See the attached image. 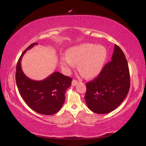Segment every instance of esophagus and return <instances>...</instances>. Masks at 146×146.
<instances>
[{"label": "esophagus", "mask_w": 146, "mask_h": 146, "mask_svg": "<svg viewBox=\"0 0 146 146\" xmlns=\"http://www.w3.org/2000/svg\"><path fill=\"white\" fill-rule=\"evenodd\" d=\"M72 84L73 86L76 85V84H78V81H76V80H73L72 82Z\"/></svg>", "instance_id": "obj_1"}]
</instances>
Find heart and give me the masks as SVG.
<instances>
[{"label":"heart","mask_w":146,"mask_h":146,"mask_svg":"<svg viewBox=\"0 0 146 146\" xmlns=\"http://www.w3.org/2000/svg\"><path fill=\"white\" fill-rule=\"evenodd\" d=\"M107 58V50L101 45L82 43L71 47L66 52V57L60 58L62 68L69 73L74 65L87 78L98 75L102 70Z\"/></svg>","instance_id":"1"}]
</instances>
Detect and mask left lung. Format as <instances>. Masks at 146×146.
Listing matches in <instances>:
<instances>
[{"instance_id": "left-lung-1", "label": "left lung", "mask_w": 146, "mask_h": 146, "mask_svg": "<svg viewBox=\"0 0 146 146\" xmlns=\"http://www.w3.org/2000/svg\"><path fill=\"white\" fill-rule=\"evenodd\" d=\"M130 75L126 56L117 45H114L111 61L93 80L86 83V103L98 114H106L119 106L129 90Z\"/></svg>"}]
</instances>
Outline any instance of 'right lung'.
Returning a JSON list of instances; mask_svg holds the SVG:
<instances>
[{
    "label": "right lung",
    "instance_id": "1",
    "mask_svg": "<svg viewBox=\"0 0 146 146\" xmlns=\"http://www.w3.org/2000/svg\"><path fill=\"white\" fill-rule=\"evenodd\" d=\"M36 45L37 43L31 44L19 58L16 67V84L20 96L32 110L42 114L52 115L62 107L65 92L71 86L72 79L60 72H53L41 81L27 77L22 70V58L27 50Z\"/></svg>",
    "mask_w": 146,
    "mask_h": 146
}]
</instances>
